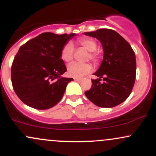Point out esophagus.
I'll return each instance as SVG.
<instances>
[{"mask_svg": "<svg viewBox=\"0 0 156 156\" xmlns=\"http://www.w3.org/2000/svg\"><path fill=\"white\" fill-rule=\"evenodd\" d=\"M74 80H76L77 82H80L82 80L81 78H74Z\"/></svg>", "mask_w": 156, "mask_h": 156, "instance_id": "esophagus-1", "label": "esophagus"}]
</instances>
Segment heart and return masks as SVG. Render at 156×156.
<instances>
[{"label": "heart", "mask_w": 156, "mask_h": 156, "mask_svg": "<svg viewBox=\"0 0 156 156\" xmlns=\"http://www.w3.org/2000/svg\"><path fill=\"white\" fill-rule=\"evenodd\" d=\"M78 43L86 50L90 52L88 55V59L94 62H99L100 55L95 52L98 44L93 39L84 37L78 39ZM75 52V47L72 42H68L64 44L61 51V57L64 62H69L73 60ZM92 67L89 63H78L73 62L69 64L67 67V73L69 76L75 78H81L92 71Z\"/></svg>", "instance_id": "obj_1"}]
</instances>
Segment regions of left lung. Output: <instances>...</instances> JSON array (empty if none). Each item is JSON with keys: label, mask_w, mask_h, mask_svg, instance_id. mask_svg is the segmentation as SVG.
I'll use <instances>...</instances> for the list:
<instances>
[{"label": "left lung", "mask_w": 156, "mask_h": 156, "mask_svg": "<svg viewBox=\"0 0 156 156\" xmlns=\"http://www.w3.org/2000/svg\"><path fill=\"white\" fill-rule=\"evenodd\" d=\"M84 34L101 42L103 59L99 69L94 73L99 77L92 80V87L85 95L94 105L112 108L129 97L136 80V62L130 44L112 29H98ZM102 78L103 82H101Z\"/></svg>", "instance_id": "8db88e82"}]
</instances>
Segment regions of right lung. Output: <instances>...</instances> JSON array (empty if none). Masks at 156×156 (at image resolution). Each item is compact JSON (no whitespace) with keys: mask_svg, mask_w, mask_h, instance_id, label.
I'll use <instances>...</instances> for the list:
<instances>
[{"mask_svg":"<svg viewBox=\"0 0 156 156\" xmlns=\"http://www.w3.org/2000/svg\"><path fill=\"white\" fill-rule=\"evenodd\" d=\"M76 36L46 32L20 48L12 66V83L20 99L39 110L53 107L62 100L73 78L62 76L67 71L61 51Z\"/></svg>","mask_w":156,"mask_h":156,"instance_id":"right-lung-1","label":"right lung"}]
</instances>
